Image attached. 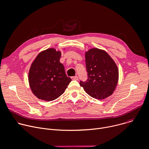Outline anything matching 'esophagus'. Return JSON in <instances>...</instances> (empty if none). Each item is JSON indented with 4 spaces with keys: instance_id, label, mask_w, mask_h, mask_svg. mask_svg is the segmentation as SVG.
I'll list each match as a JSON object with an SVG mask.
<instances>
[{
    "instance_id": "obj_1",
    "label": "esophagus",
    "mask_w": 149,
    "mask_h": 149,
    "mask_svg": "<svg viewBox=\"0 0 149 149\" xmlns=\"http://www.w3.org/2000/svg\"><path fill=\"white\" fill-rule=\"evenodd\" d=\"M71 79L73 80H78V77L77 76H75V77H72Z\"/></svg>"
}]
</instances>
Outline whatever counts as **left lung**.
<instances>
[{"label": "left lung", "mask_w": 149, "mask_h": 149, "mask_svg": "<svg viewBox=\"0 0 149 149\" xmlns=\"http://www.w3.org/2000/svg\"><path fill=\"white\" fill-rule=\"evenodd\" d=\"M88 72L86 81L79 84L89 95L103 100L114 91L118 80V70L111 57L105 51L92 48L86 52Z\"/></svg>", "instance_id": "8db88e82"}]
</instances>
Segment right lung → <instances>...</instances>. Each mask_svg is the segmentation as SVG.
Listing matches in <instances>:
<instances>
[{
  "label": "right lung",
  "mask_w": 149,
  "mask_h": 149,
  "mask_svg": "<svg viewBox=\"0 0 149 149\" xmlns=\"http://www.w3.org/2000/svg\"><path fill=\"white\" fill-rule=\"evenodd\" d=\"M61 52L49 48L40 52L32 63L28 74L29 86L39 99L51 101L61 96L71 79L59 61Z\"/></svg>",
  "instance_id": "right-lung-1"
}]
</instances>
